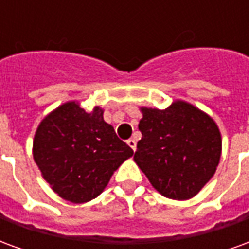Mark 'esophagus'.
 Here are the masks:
<instances>
[{"label":"esophagus","mask_w":249,"mask_h":249,"mask_svg":"<svg viewBox=\"0 0 249 249\" xmlns=\"http://www.w3.org/2000/svg\"><path fill=\"white\" fill-rule=\"evenodd\" d=\"M126 144L133 149V151H136V141L135 139H129V140H126Z\"/></svg>","instance_id":"obj_1"}]
</instances>
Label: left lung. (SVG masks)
<instances>
[{
	"instance_id": "8db88e82",
	"label": "left lung",
	"mask_w": 249,
	"mask_h": 249,
	"mask_svg": "<svg viewBox=\"0 0 249 249\" xmlns=\"http://www.w3.org/2000/svg\"><path fill=\"white\" fill-rule=\"evenodd\" d=\"M141 140L135 161L155 189L175 200L193 197L216 172L219 128L208 114L184 101L169 108H141Z\"/></svg>"
}]
</instances>
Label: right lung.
Instances as JSON below:
<instances>
[{"label": "right lung", "mask_w": 249, "mask_h": 249, "mask_svg": "<svg viewBox=\"0 0 249 249\" xmlns=\"http://www.w3.org/2000/svg\"><path fill=\"white\" fill-rule=\"evenodd\" d=\"M133 155L120 140L103 110L88 113L74 101L42 120L33 141V157L52 189L71 203L97 197L113 172Z\"/></svg>", "instance_id": "obj_1"}]
</instances>
